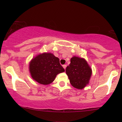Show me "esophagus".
<instances>
[{
	"label": "esophagus",
	"mask_w": 122,
	"mask_h": 122,
	"mask_svg": "<svg viewBox=\"0 0 122 122\" xmlns=\"http://www.w3.org/2000/svg\"><path fill=\"white\" fill-rule=\"evenodd\" d=\"M63 66V68H64V69H65H65H66V65H65H65H63V66Z\"/></svg>",
	"instance_id": "1"
}]
</instances>
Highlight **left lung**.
<instances>
[{
  "label": "left lung",
  "instance_id": "1",
  "mask_svg": "<svg viewBox=\"0 0 122 122\" xmlns=\"http://www.w3.org/2000/svg\"><path fill=\"white\" fill-rule=\"evenodd\" d=\"M66 73L73 87L82 89L89 83L92 69L84 58L74 56L66 68Z\"/></svg>",
  "mask_w": 122,
  "mask_h": 122
}]
</instances>
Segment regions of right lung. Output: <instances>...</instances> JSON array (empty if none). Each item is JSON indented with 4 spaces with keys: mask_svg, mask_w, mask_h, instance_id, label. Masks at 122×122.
Segmentation results:
<instances>
[{
    "mask_svg": "<svg viewBox=\"0 0 122 122\" xmlns=\"http://www.w3.org/2000/svg\"><path fill=\"white\" fill-rule=\"evenodd\" d=\"M31 77L43 85L51 83L58 74L65 72L60 60L51 53H43L31 60L29 64Z\"/></svg>",
    "mask_w": 122,
    "mask_h": 122,
    "instance_id": "1",
    "label": "right lung"
}]
</instances>
